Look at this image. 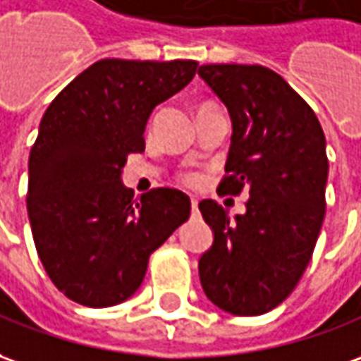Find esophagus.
I'll return each mask as SVG.
<instances>
[{"label": "esophagus", "mask_w": 361, "mask_h": 361, "mask_svg": "<svg viewBox=\"0 0 361 361\" xmlns=\"http://www.w3.org/2000/svg\"><path fill=\"white\" fill-rule=\"evenodd\" d=\"M197 200H191V215H197Z\"/></svg>", "instance_id": "1"}]
</instances>
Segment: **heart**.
<instances>
[{
	"instance_id": "1",
	"label": "heart",
	"mask_w": 361,
	"mask_h": 361,
	"mask_svg": "<svg viewBox=\"0 0 361 361\" xmlns=\"http://www.w3.org/2000/svg\"><path fill=\"white\" fill-rule=\"evenodd\" d=\"M188 180H190V181H193V178H188Z\"/></svg>"
}]
</instances>
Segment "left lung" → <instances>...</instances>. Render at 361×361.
Wrapping results in <instances>:
<instances>
[{"label":"left lung","instance_id":"1","mask_svg":"<svg viewBox=\"0 0 361 361\" xmlns=\"http://www.w3.org/2000/svg\"><path fill=\"white\" fill-rule=\"evenodd\" d=\"M231 116L223 193L249 188L245 213L217 201L200 212L213 245L201 255L203 293L235 316L264 314L293 293L312 259L326 213L328 158L322 126L281 75L261 65L197 71Z\"/></svg>","mask_w":361,"mask_h":361}]
</instances>
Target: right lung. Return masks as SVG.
Wrapping results in <instances>:
<instances>
[{
	"instance_id": "add662e5",
	"label": "right lung",
	"mask_w": 361,
	"mask_h": 361,
	"mask_svg": "<svg viewBox=\"0 0 361 361\" xmlns=\"http://www.w3.org/2000/svg\"><path fill=\"white\" fill-rule=\"evenodd\" d=\"M195 61L102 59L45 110L29 154L27 213L49 279L71 300L106 308L140 288L148 259L188 221L190 197L124 188L128 154L144 152L152 110L180 92Z\"/></svg>"
}]
</instances>
